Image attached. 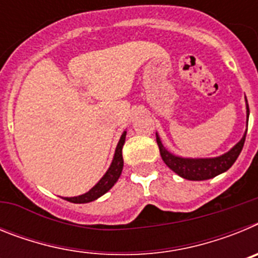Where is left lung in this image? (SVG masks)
I'll return each instance as SVG.
<instances>
[{"label": "left lung", "instance_id": "1", "mask_svg": "<svg viewBox=\"0 0 258 258\" xmlns=\"http://www.w3.org/2000/svg\"><path fill=\"white\" fill-rule=\"evenodd\" d=\"M245 102H247V99H245ZM248 117H249V107H248L247 103V121ZM245 136H247V132L244 133L243 138L226 154L217 157H206V159H190V157L175 156L164 147L160 141V137L157 134L156 142L157 146H159V150H160L161 159L173 172L177 173L179 177L184 179L204 181V179L213 178L216 175L226 172L227 169L231 168V165L235 163L241 150H243Z\"/></svg>", "mask_w": 258, "mask_h": 258}]
</instances>
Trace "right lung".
Wrapping results in <instances>:
<instances>
[{"mask_svg": "<svg viewBox=\"0 0 258 258\" xmlns=\"http://www.w3.org/2000/svg\"><path fill=\"white\" fill-rule=\"evenodd\" d=\"M125 137H126V132L121 134L120 137V141L117 143V147H116L115 156H113V160L109 165L108 170L106 172V174L99 179L94 187L90 188L88 192L80 195V197H74V198H64V200L71 203H76V204H84V203H90L93 200L101 198L102 195L107 192L108 190L112 188L113 184L117 182L118 177L122 172V166H124V160H122V146L125 143Z\"/></svg>", "mask_w": 258, "mask_h": 258, "instance_id": "1", "label": "right lung"}]
</instances>
